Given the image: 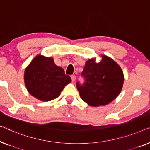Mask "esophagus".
Returning a JSON list of instances; mask_svg holds the SVG:
<instances>
[{
    "label": "esophagus",
    "instance_id": "esophagus-1",
    "mask_svg": "<svg viewBox=\"0 0 150 150\" xmlns=\"http://www.w3.org/2000/svg\"><path fill=\"white\" fill-rule=\"evenodd\" d=\"M71 79H72V81H73V82H74V81H75V79H76V77H75V75H71Z\"/></svg>",
    "mask_w": 150,
    "mask_h": 150
}]
</instances>
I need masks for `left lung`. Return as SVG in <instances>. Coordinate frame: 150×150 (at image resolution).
Segmentation results:
<instances>
[{"label": "left lung", "instance_id": "left-lung-1", "mask_svg": "<svg viewBox=\"0 0 150 150\" xmlns=\"http://www.w3.org/2000/svg\"><path fill=\"white\" fill-rule=\"evenodd\" d=\"M101 60L96 58L86 61L82 75L86 82L77 88L82 100L90 106L106 105L119 95L124 83L121 67L110 57L102 55Z\"/></svg>", "mask_w": 150, "mask_h": 150}]
</instances>
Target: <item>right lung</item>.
Returning <instances> with one entry per match:
<instances>
[{
  "mask_svg": "<svg viewBox=\"0 0 150 150\" xmlns=\"http://www.w3.org/2000/svg\"><path fill=\"white\" fill-rule=\"evenodd\" d=\"M24 83L28 92L41 101H50L60 96L64 86L71 82L62 67L53 58L38 55L24 71Z\"/></svg>",
  "mask_w": 150,
  "mask_h": 150,
  "instance_id": "1",
  "label": "right lung"
}]
</instances>
